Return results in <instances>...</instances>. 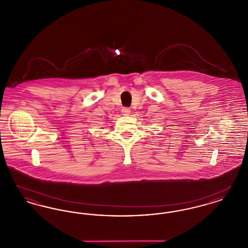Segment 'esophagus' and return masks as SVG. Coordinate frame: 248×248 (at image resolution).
<instances>
[{"instance_id":"34e87169","label":"esophagus","mask_w":248,"mask_h":248,"mask_svg":"<svg viewBox=\"0 0 248 248\" xmlns=\"http://www.w3.org/2000/svg\"><path fill=\"white\" fill-rule=\"evenodd\" d=\"M130 112H131V110H130L129 108H124L122 109V113H123V115H124V116L129 115Z\"/></svg>"}]
</instances>
